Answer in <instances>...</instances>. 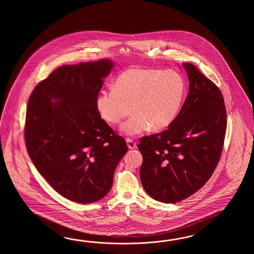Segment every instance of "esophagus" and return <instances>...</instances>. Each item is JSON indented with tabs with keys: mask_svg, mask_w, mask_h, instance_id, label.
<instances>
[{
	"mask_svg": "<svg viewBox=\"0 0 254 254\" xmlns=\"http://www.w3.org/2000/svg\"><path fill=\"white\" fill-rule=\"evenodd\" d=\"M126 142H127V146H128V148L130 149V150H132V149H135V148H136V142H135L134 140H132V139L127 138V139H126Z\"/></svg>",
	"mask_w": 254,
	"mask_h": 254,
	"instance_id": "34e87169",
	"label": "esophagus"
}]
</instances>
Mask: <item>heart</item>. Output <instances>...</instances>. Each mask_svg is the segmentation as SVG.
<instances>
[{
    "mask_svg": "<svg viewBox=\"0 0 254 254\" xmlns=\"http://www.w3.org/2000/svg\"><path fill=\"white\" fill-rule=\"evenodd\" d=\"M185 95V81L175 70L132 68L125 70L114 86L100 92L96 107L100 115L112 125L132 115L121 126L129 136L152 129L167 128L176 119Z\"/></svg>",
    "mask_w": 254,
    "mask_h": 254,
    "instance_id": "1",
    "label": "heart"
}]
</instances>
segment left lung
<instances>
[{"label":"left lung","instance_id":"left-lung-1","mask_svg":"<svg viewBox=\"0 0 254 254\" xmlns=\"http://www.w3.org/2000/svg\"><path fill=\"white\" fill-rule=\"evenodd\" d=\"M189 93L173 124L140 139V177L152 199L175 203L195 193L211 178L221 158L227 115L221 91L194 65L183 64Z\"/></svg>","mask_w":254,"mask_h":254}]
</instances>
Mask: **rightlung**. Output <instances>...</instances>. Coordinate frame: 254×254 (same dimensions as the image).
Listing matches in <instances>:
<instances>
[{
    "instance_id": "obj_1",
    "label": "right lung",
    "mask_w": 254,
    "mask_h": 254,
    "mask_svg": "<svg viewBox=\"0 0 254 254\" xmlns=\"http://www.w3.org/2000/svg\"><path fill=\"white\" fill-rule=\"evenodd\" d=\"M112 60L63 65L34 88L24 138L40 174L59 194L91 203L108 193L114 171L128 151L96 107Z\"/></svg>"
}]
</instances>
